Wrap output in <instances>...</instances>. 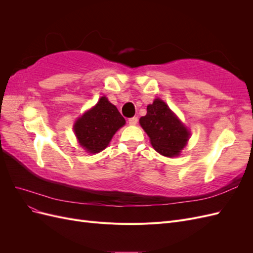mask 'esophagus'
<instances>
[{"label": "esophagus", "instance_id": "esophagus-1", "mask_svg": "<svg viewBox=\"0 0 253 253\" xmlns=\"http://www.w3.org/2000/svg\"><path fill=\"white\" fill-rule=\"evenodd\" d=\"M137 122H138V118H137V117H132V118L128 119V124L131 126H135Z\"/></svg>", "mask_w": 253, "mask_h": 253}]
</instances>
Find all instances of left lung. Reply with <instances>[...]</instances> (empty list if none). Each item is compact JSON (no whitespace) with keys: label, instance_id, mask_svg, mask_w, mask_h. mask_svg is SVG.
I'll return each instance as SVG.
<instances>
[{"label":"left lung","instance_id":"8db88e82","mask_svg":"<svg viewBox=\"0 0 253 253\" xmlns=\"http://www.w3.org/2000/svg\"><path fill=\"white\" fill-rule=\"evenodd\" d=\"M139 122L153 147L164 156L178 155L189 139L188 129L160 99L148 105L147 115Z\"/></svg>","mask_w":253,"mask_h":253}]
</instances>
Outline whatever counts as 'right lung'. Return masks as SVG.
<instances>
[{"label":"right lung","mask_w":253,"mask_h":253,"mask_svg":"<svg viewBox=\"0 0 253 253\" xmlns=\"http://www.w3.org/2000/svg\"><path fill=\"white\" fill-rule=\"evenodd\" d=\"M125 124L116 106L101 97L93 109L76 121L74 129L83 149L98 153L108 147L113 135Z\"/></svg>","instance_id":"right-lung-1"}]
</instances>
